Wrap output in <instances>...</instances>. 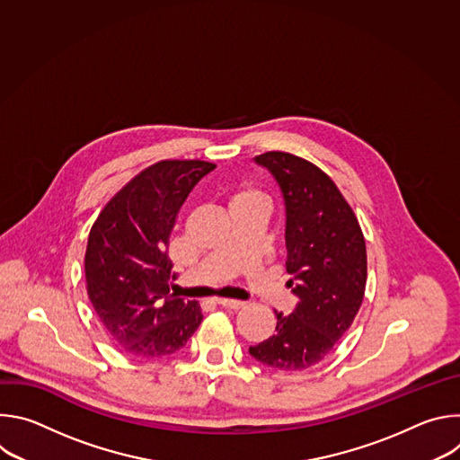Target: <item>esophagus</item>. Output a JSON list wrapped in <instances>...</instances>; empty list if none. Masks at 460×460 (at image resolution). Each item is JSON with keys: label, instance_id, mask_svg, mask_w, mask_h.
I'll list each match as a JSON object with an SVG mask.
<instances>
[{"label": "esophagus", "instance_id": "obj_1", "mask_svg": "<svg viewBox=\"0 0 460 460\" xmlns=\"http://www.w3.org/2000/svg\"><path fill=\"white\" fill-rule=\"evenodd\" d=\"M217 302H218L222 307L234 309V311H238V309H242V307L245 305V302H242V300H231V298H218Z\"/></svg>", "mask_w": 460, "mask_h": 460}]
</instances>
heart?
I'll list each match as a JSON object with an SVG mask.
<instances>
[{
	"mask_svg": "<svg viewBox=\"0 0 460 460\" xmlns=\"http://www.w3.org/2000/svg\"><path fill=\"white\" fill-rule=\"evenodd\" d=\"M229 204L231 209H240V208H249V206H264V194L261 190L251 183H242L233 189L229 196Z\"/></svg>",
	"mask_w": 460,
	"mask_h": 460,
	"instance_id": "heart-1",
	"label": "heart"
}]
</instances>
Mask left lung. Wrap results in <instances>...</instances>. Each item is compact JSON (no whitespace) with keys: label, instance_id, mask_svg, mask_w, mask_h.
Segmentation results:
<instances>
[{"label":"left lung","instance_id":"left-lung-1","mask_svg":"<svg viewBox=\"0 0 460 460\" xmlns=\"http://www.w3.org/2000/svg\"><path fill=\"white\" fill-rule=\"evenodd\" d=\"M254 160L284 194L288 286L298 304L291 314L275 311L277 333L249 353L271 367L302 371L333 351L362 305L366 240L344 194L320 167L282 151Z\"/></svg>","mask_w":460,"mask_h":460}]
</instances>
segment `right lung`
<instances>
[{
    "label": "right lung",
    "instance_id": "1",
    "mask_svg": "<svg viewBox=\"0 0 460 460\" xmlns=\"http://www.w3.org/2000/svg\"><path fill=\"white\" fill-rule=\"evenodd\" d=\"M217 165L162 160L128 180L91 227L85 251L89 300L127 355L176 353L200 325L196 300L171 295L169 238L192 187Z\"/></svg>",
    "mask_w": 460,
    "mask_h": 460
}]
</instances>
